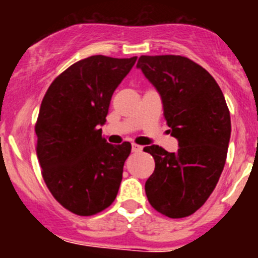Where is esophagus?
<instances>
[{
  "instance_id": "34e87169",
  "label": "esophagus",
  "mask_w": 258,
  "mask_h": 258,
  "mask_svg": "<svg viewBox=\"0 0 258 258\" xmlns=\"http://www.w3.org/2000/svg\"><path fill=\"white\" fill-rule=\"evenodd\" d=\"M142 150V146H139L136 144H132V152H139Z\"/></svg>"
}]
</instances>
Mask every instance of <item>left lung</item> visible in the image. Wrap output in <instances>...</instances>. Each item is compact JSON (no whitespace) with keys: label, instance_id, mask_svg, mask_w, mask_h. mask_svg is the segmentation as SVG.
I'll return each mask as SVG.
<instances>
[{"label":"left lung","instance_id":"8db88e82","mask_svg":"<svg viewBox=\"0 0 258 258\" xmlns=\"http://www.w3.org/2000/svg\"><path fill=\"white\" fill-rule=\"evenodd\" d=\"M156 88L177 152L151 145L155 171L146 181L151 206L171 218L196 212L215 189L227 156L231 118L215 79L182 56H141L137 62Z\"/></svg>","mask_w":258,"mask_h":258}]
</instances>
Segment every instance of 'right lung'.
<instances>
[{"label":"right lung","instance_id":"add662e5","mask_svg":"<svg viewBox=\"0 0 258 258\" xmlns=\"http://www.w3.org/2000/svg\"><path fill=\"white\" fill-rule=\"evenodd\" d=\"M136 59L101 54L81 59L51 83L41 103L35 131L43 179L52 196L76 215L101 212L118 194L131 144H108L100 127Z\"/></svg>","mask_w":258,"mask_h":258}]
</instances>
